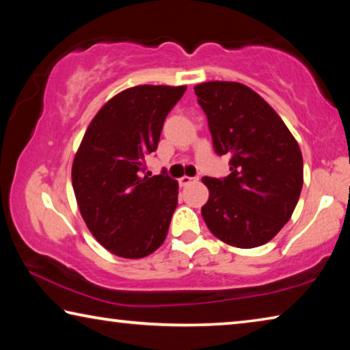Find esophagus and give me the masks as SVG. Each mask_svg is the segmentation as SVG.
<instances>
[{"label":"esophagus","mask_w":350,"mask_h":350,"mask_svg":"<svg viewBox=\"0 0 350 350\" xmlns=\"http://www.w3.org/2000/svg\"><path fill=\"white\" fill-rule=\"evenodd\" d=\"M199 179L198 177H189V176H182L180 179H179V183H180V187H187V185H189V183L191 182H198Z\"/></svg>","instance_id":"34e87169"}]
</instances>
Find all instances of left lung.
I'll use <instances>...</instances> for the list:
<instances>
[{"label": "left lung", "instance_id": "1", "mask_svg": "<svg viewBox=\"0 0 350 350\" xmlns=\"http://www.w3.org/2000/svg\"><path fill=\"white\" fill-rule=\"evenodd\" d=\"M206 114L213 146L227 154L224 179L202 177L210 191L202 217L225 244H267L288 222L303 188V154L282 118L242 83L206 81L194 86Z\"/></svg>", "mask_w": 350, "mask_h": 350}]
</instances>
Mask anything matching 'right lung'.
<instances>
[{"label": "right lung", "mask_w": 350, "mask_h": 350, "mask_svg": "<svg viewBox=\"0 0 350 350\" xmlns=\"http://www.w3.org/2000/svg\"><path fill=\"white\" fill-rule=\"evenodd\" d=\"M187 86L140 85L118 92L92 118L75 152L72 187L83 221L112 254L145 258L167 238L179 183L142 176L165 117Z\"/></svg>", "instance_id": "add662e5"}]
</instances>
